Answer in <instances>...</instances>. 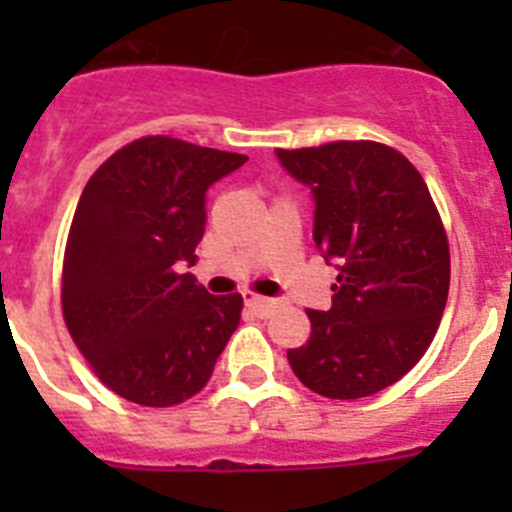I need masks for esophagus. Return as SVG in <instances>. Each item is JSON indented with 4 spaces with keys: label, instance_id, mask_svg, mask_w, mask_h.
<instances>
[{
    "label": "esophagus",
    "instance_id": "1",
    "mask_svg": "<svg viewBox=\"0 0 512 512\" xmlns=\"http://www.w3.org/2000/svg\"><path fill=\"white\" fill-rule=\"evenodd\" d=\"M246 305L251 307L259 318H269L271 312L277 310L279 302L277 300H269V297H261V295H246Z\"/></svg>",
    "mask_w": 512,
    "mask_h": 512
}]
</instances>
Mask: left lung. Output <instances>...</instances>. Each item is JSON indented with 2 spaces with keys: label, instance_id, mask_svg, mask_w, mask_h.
Returning <instances> with one entry per match:
<instances>
[{
  "label": "left lung",
  "instance_id": "8db88e82",
  "mask_svg": "<svg viewBox=\"0 0 512 512\" xmlns=\"http://www.w3.org/2000/svg\"><path fill=\"white\" fill-rule=\"evenodd\" d=\"M310 184L315 246L338 264L333 307L307 310L310 338L287 359L307 390L359 400L423 359L449 297L446 228L420 171L377 140L277 148Z\"/></svg>",
  "mask_w": 512,
  "mask_h": 512
}]
</instances>
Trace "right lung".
Segmentation results:
<instances>
[{
  "label": "right lung",
  "instance_id": "add662e5",
  "mask_svg": "<svg viewBox=\"0 0 512 512\" xmlns=\"http://www.w3.org/2000/svg\"><path fill=\"white\" fill-rule=\"evenodd\" d=\"M248 156L146 135L112 153L76 205L63 251V320L92 372L143 408L210 382L243 297H212L184 266L205 233V192Z\"/></svg>",
  "mask_w": 512,
  "mask_h": 512
}]
</instances>
